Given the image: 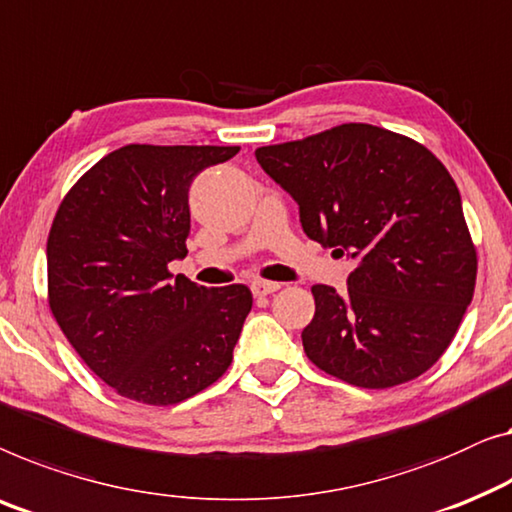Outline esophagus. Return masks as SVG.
I'll use <instances>...</instances> for the list:
<instances>
[{
    "label": "esophagus",
    "instance_id": "obj_1",
    "mask_svg": "<svg viewBox=\"0 0 512 512\" xmlns=\"http://www.w3.org/2000/svg\"><path fill=\"white\" fill-rule=\"evenodd\" d=\"M279 288H281L279 281H270V279H254V281H251V291H254V295H258V298H261V295L277 293Z\"/></svg>",
    "mask_w": 512,
    "mask_h": 512
}]
</instances>
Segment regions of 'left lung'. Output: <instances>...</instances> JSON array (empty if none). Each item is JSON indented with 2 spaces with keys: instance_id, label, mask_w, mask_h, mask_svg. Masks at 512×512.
Segmentation results:
<instances>
[{
  "instance_id": "8db88e82",
  "label": "left lung",
  "mask_w": 512,
  "mask_h": 512,
  "mask_svg": "<svg viewBox=\"0 0 512 512\" xmlns=\"http://www.w3.org/2000/svg\"><path fill=\"white\" fill-rule=\"evenodd\" d=\"M256 159L300 205L309 238L358 261L346 293L311 286L307 358L369 390L425 374L453 342L478 272L448 168L413 138L360 122L258 147Z\"/></svg>"
}]
</instances>
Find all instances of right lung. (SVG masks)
I'll use <instances>...</instances> for the list:
<instances>
[{"instance_id": "right-lung-1", "label": "right lung", "mask_w": 512, "mask_h": 512, "mask_svg": "<svg viewBox=\"0 0 512 512\" xmlns=\"http://www.w3.org/2000/svg\"><path fill=\"white\" fill-rule=\"evenodd\" d=\"M238 145H124L59 203L48 235V305L85 365L117 395L180 404L224 376L254 305L244 284L205 288L187 256L189 187Z\"/></svg>"}]
</instances>
